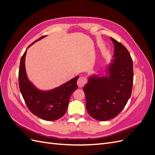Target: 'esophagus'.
I'll list each match as a JSON object with an SVG mask.
<instances>
[{"mask_svg": "<svg viewBox=\"0 0 155 155\" xmlns=\"http://www.w3.org/2000/svg\"><path fill=\"white\" fill-rule=\"evenodd\" d=\"M87 83V79L86 78L81 76V77H79V79H78V85L79 87H84V85H85Z\"/></svg>", "mask_w": 155, "mask_h": 155, "instance_id": "obj_1", "label": "esophagus"}]
</instances>
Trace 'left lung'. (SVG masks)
<instances>
[{
	"label": "left lung",
	"mask_w": 155,
	"mask_h": 155,
	"mask_svg": "<svg viewBox=\"0 0 155 155\" xmlns=\"http://www.w3.org/2000/svg\"><path fill=\"white\" fill-rule=\"evenodd\" d=\"M114 53L105 76L92 74L83 87L89 115L99 121L115 118L130 97L133 85V62L125 46L110 37Z\"/></svg>",
	"instance_id": "left-lung-1"
}]
</instances>
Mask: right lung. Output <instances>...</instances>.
<instances>
[{"label": "right lung", "mask_w": 155, "mask_h": 155, "mask_svg": "<svg viewBox=\"0 0 155 155\" xmlns=\"http://www.w3.org/2000/svg\"><path fill=\"white\" fill-rule=\"evenodd\" d=\"M31 43L27 49L35 42ZM27 49L21 59L18 84L21 94L29 110L34 115L46 121H54L61 118L66 112L70 96L78 88L76 76L70 81L51 90L43 91L37 88L27 76L25 67V58Z\"/></svg>", "instance_id": "obj_1"}]
</instances>
